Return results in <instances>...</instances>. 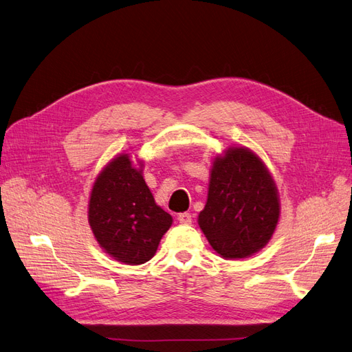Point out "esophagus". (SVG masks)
<instances>
[{
	"mask_svg": "<svg viewBox=\"0 0 352 352\" xmlns=\"http://www.w3.org/2000/svg\"><path fill=\"white\" fill-rule=\"evenodd\" d=\"M177 218H179V221L182 224H190L192 223V215L189 212H180Z\"/></svg>",
	"mask_w": 352,
	"mask_h": 352,
	"instance_id": "34e87169",
	"label": "esophagus"
}]
</instances>
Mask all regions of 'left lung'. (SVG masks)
I'll use <instances>...</instances> for the list:
<instances>
[{"label":"left lung","instance_id":"1","mask_svg":"<svg viewBox=\"0 0 352 352\" xmlns=\"http://www.w3.org/2000/svg\"><path fill=\"white\" fill-rule=\"evenodd\" d=\"M278 218L276 188L259 157L248 148L217 157L198 218L212 249L226 259L250 256L268 243Z\"/></svg>","mask_w":352,"mask_h":352}]
</instances>
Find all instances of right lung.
Here are the masks:
<instances>
[{
	"label": "right lung",
	"mask_w": 352,
	"mask_h": 352,
	"mask_svg": "<svg viewBox=\"0 0 352 352\" xmlns=\"http://www.w3.org/2000/svg\"><path fill=\"white\" fill-rule=\"evenodd\" d=\"M89 221L96 240L109 254L128 265H141L154 256L173 220L155 204L141 170L122 154L96 179Z\"/></svg>",
	"instance_id": "right-lung-1"
}]
</instances>
